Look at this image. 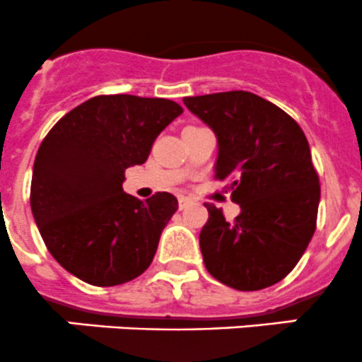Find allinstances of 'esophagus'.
<instances>
[{"mask_svg": "<svg viewBox=\"0 0 362 362\" xmlns=\"http://www.w3.org/2000/svg\"><path fill=\"white\" fill-rule=\"evenodd\" d=\"M189 204H192V199H188V197H180V209H185Z\"/></svg>", "mask_w": 362, "mask_h": 362, "instance_id": "obj_1", "label": "esophagus"}]
</instances>
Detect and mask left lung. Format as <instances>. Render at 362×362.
<instances>
[{
	"label": "left lung",
	"instance_id": "1",
	"mask_svg": "<svg viewBox=\"0 0 362 362\" xmlns=\"http://www.w3.org/2000/svg\"><path fill=\"white\" fill-rule=\"evenodd\" d=\"M214 132V177L227 182L241 213L227 221L206 204L200 252L211 276L235 291H260L296 267L317 227L318 174L298 123L248 91L182 98Z\"/></svg>",
	"mask_w": 362,
	"mask_h": 362
}]
</instances>
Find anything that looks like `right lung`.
I'll return each instance as SVG.
<instances>
[{"instance_id":"add662e5","label":"right lung","mask_w":362,"mask_h":362,"mask_svg":"<svg viewBox=\"0 0 362 362\" xmlns=\"http://www.w3.org/2000/svg\"><path fill=\"white\" fill-rule=\"evenodd\" d=\"M181 112L173 100L100 95L64 114L42 141L31 211L51 255L78 280L114 287L153 262L177 199L128 195L124 170L148 160L160 132Z\"/></svg>"}]
</instances>
